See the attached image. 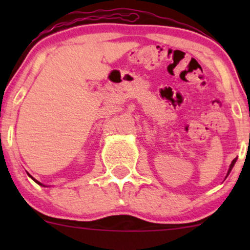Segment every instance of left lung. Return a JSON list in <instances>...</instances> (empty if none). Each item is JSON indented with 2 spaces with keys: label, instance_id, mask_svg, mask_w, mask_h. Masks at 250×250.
Returning a JSON list of instances; mask_svg holds the SVG:
<instances>
[{
  "label": "left lung",
  "instance_id": "1",
  "mask_svg": "<svg viewBox=\"0 0 250 250\" xmlns=\"http://www.w3.org/2000/svg\"><path fill=\"white\" fill-rule=\"evenodd\" d=\"M236 161H237V158H234V160L232 161V162H231V165H230V168H229V172H228V174H226V176H228V175H229V174H230V172H231V170H232V168H233L234 163H236Z\"/></svg>",
  "mask_w": 250,
  "mask_h": 250
}]
</instances>
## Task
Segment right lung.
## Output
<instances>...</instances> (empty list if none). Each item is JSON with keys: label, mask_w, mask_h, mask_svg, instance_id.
Masks as SVG:
<instances>
[{"label": "right lung", "mask_w": 250, "mask_h": 250, "mask_svg": "<svg viewBox=\"0 0 250 250\" xmlns=\"http://www.w3.org/2000/svg\"><path fill=\"white\" fill-rule=\"evenodd\" d=\"M27 175H29V176H30V178H31V179H32V180H34V181H35V183H36V184H39V185H41V186H43V185H42V184H41V183H40V181H37V180H36V179H34V178H32V176H31V175H30V174H29V173H27Z\"/></svg>", "instance_id": "1"}]
</instances>
